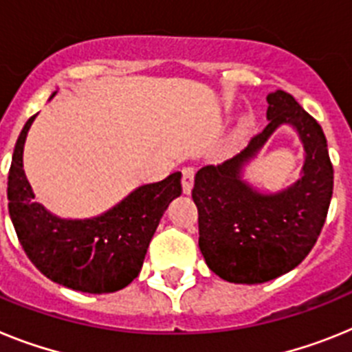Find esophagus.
<instances>
[{"mask_svg":"<svg viewBox=\"0 0 352 352\" xmlns=\"http://www.w3.org/2000/svg\"><path fill=\"white\" fill-rule=\"evenodd\" d=\"M193 182H195V170L193 168H184V170H182V189H184L186 195L191 193Z\"/></svg>","mask_w":352,"mask_h":352,"instance_id":"1","label":"esophagus"}]
</instances>
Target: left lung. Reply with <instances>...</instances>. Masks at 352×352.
<instances>
[{
    "label": "left lung",
    "instance_id": "obj_1",
    "mask_svg": "<svg viewBox=\"0 0 352 352\" xmlns=\"http://www.w3.org/2000/svg\"><path fill=\"white\" fill-rule=\"evenodd\" d=\"M267 125L243 151L195 175L198 246L212 273L230 283H264L305 261L328 216L333 164L322 127L283 90L267 96ZM280 124H290L305 148L302 179L278 194H261L240 177Z\"/></svg>",
    "mask_w": 352,
    "mask_h": 352
}]
</instances>
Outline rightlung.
I'll return each mask as SVG.
<instances>
[{"label":"right lung","instance_id":"right-lung-1","mask_svg":"<svg viewBox=\"0 0 352 352\" xmlns=\"http://www.w3.org/2000/svg\"><path fill=\"white\" fill-rule=\"evenodd\" d=\"M35 117L21 131L8 172V212L21 246L35 267L60 285L88 294L117 292L142 271L164 210L182 193V175L175 172L161 182L140 186L96 218H58L33 200L23 170L24 142Z\"/></svg>","mask_w":352,"mask_h":352}]
</instances>
